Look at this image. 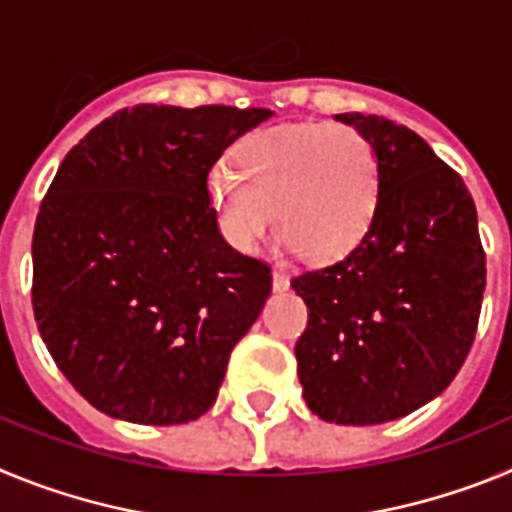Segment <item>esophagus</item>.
<instances>
[{
	"label": "esophagus",
	"mask_w": 512,
	"mask_h": 512,
	"mask_svg": "<svg viewBox=\"0 0 512 512\" xmlns=\"http://www.w3.org/2000/svg\"><path fill=\"white\" fill-rule=\"evenodd\" d=\"M271 287H274V292H287L289 289L287 274H282V271H274V274H271Z\"/></svg>",
	"instance_id": "esophagus-1"
}]
</instances>
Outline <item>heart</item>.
Returning <instances> with one entry per match:
<instances>
[{"instance_id":"b5f03b06","label":"heart","mask_w":512,"mask_h":512,"mask_svg":"<svg viewBox=\"0 0 512 512\" xmlns=\"http://www.w3.org/2000/svg\"><path fill=\"white\" fill-rule=\"evenodd\" d=\"M233 171L210 176L217 225L238 251L274 230L307 264H330L359 248L374 223L379 158L348 125H284L251 133L233 151Z\"/></svg>"}]
</instances>
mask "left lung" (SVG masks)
<instances>
[{"label": "left lung", "mask_w": 512, "mask_h": 512, "mask_svg": "<svg viewBox=\"0 0 512 512\" xmlns=\"http://www.w3.org/2000/svg\"><path fill=\"white\" fill-rule=\"evenodd\" d=\"M379 158L374 223L343 261L292 279L307 305L295 346L307 408L377 425L423 408L459 374L477 333L485 251L467 184L405 125L343 112Z\"/></svg>", "instance_id": "1"}]
</instances>
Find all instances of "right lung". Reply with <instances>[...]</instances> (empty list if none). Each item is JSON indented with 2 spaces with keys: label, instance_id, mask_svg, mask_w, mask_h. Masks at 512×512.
<instances>
[{
  "label": "right lung",
  "instance_id": "add662e5",
  "mask_svg": "<svg viewBox=\"0 0 512 512\" xmlns=\"http://www.w3.org/2000/svg\"><path fill=\"white\" fill-rule=\"evenodd\" d=\"M261 107L138 104L66 153L33 233V310L63 377L110 418L205 415L271 269L217 230L207 176Z\"/></svg>",
  "mask_w": 512,
  "mask_h": 512
}]
</instances>
